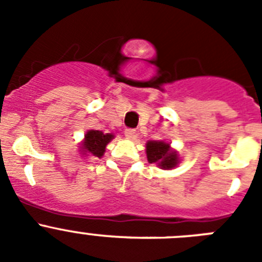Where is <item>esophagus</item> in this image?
Wrapping results in <instances>:
<instances>
[{"label":"esophagus","instance_id":"esophagus-1","mask_svg":"<svg viewBox=\"0 0 262 262\" xmlns=\"http://www.w3.org/2000/svg\"><path fill=\"white\" fill-rule=\"evenodd\" d=\"M124 136H126L127 139H135L136 131L134 128H126L124 129Z\"/></svg>","mask_w":262,"mask_h":262}]
</instances>
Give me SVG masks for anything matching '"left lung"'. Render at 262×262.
I'll list each match as a JSON object with an SVG mask.
<instances>
[{"instance_id": "left-lung-1", "label": "left lung", "mask_w": 262, "mask_h": 262, "mask_svg": "<svg viewBox=\"0 0 262 262\" xmlns=\"http://www.w3.org/2000/svg\"><path fill=\"white\" fill-rule=\"evenodd\" d=\"M147 157L151 164H157L164 169H170L177 165L178 157L176 152L170 151L169 144L164 142H148Z\"/></svg>"}]
</instances>
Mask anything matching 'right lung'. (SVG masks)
Wrapping results in <instances>:
<instances>
[{"label": "right lung", "instance_id": "add662e5", "mask_svg": "<svg viewBox=\"0 0 262 262\" xmlns=\"http://www.w3.org/2000/svg\"><path fill=\"white\" fill-rule=\"evenodd\" d=\"M114 135L111 134H103L102 131H97V129H90L89 133L85 135V140L82 143V148L86 154L93 155L96 157H101L105 152V148L107 143Z\"/></svg>", "mask_w": 262, "mask_h": 262}]
</instances>
